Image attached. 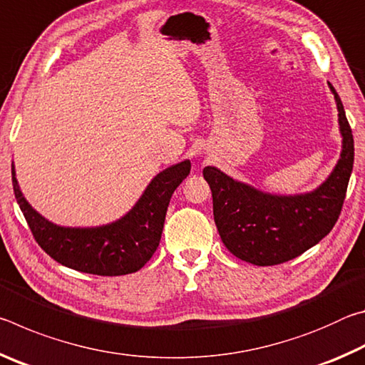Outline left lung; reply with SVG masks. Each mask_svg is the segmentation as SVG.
<instances>
[{
	"label": "left lung",
	"mask_w": 365,
	"mask_h": 365,
	"mask_svg": "<svg viewBox=\"0 0 365 365\" xmlns=\"http://www.w3.org/2000/svg\"><path fill=\"white\" fill-rule=\"evenodd\" d=\"M343 145L331 174L309 193L272 195L217 168L202 170L212 191L214 222L225 248L242 261L275 265L298 257L330 233L341 212L354 164L353 132L333 88Z\"/></svg>",
	"instance_id": "obj_1"
}]
</instances>
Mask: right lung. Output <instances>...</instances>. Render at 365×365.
<instances>
[{"mask_svg":"<svg viewBox=\"0 0 365 365\" xmlns=\"http://www.w3.org/2000/svg\"><path fill=\"white\" fill-rule=\"evenodd\" d=\"M190 169L191 163L185 159L159 172L130 211L100 227H61L49 222L22 195L14 163L11 172L17 205L41 250L69 269L115 277L133 274L150 261L160 242L170 197Z\"/></svg>","mask_w":365,"mask_h":365,"instance_id":"add662e5","label":"right lung"}]
</instances>
